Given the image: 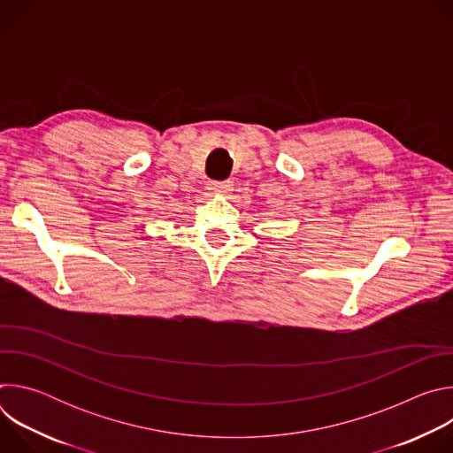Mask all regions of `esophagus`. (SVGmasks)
<instances>
[{
    "instance_id": "1",
    "label": "esophagus",
    "mask_w": 453,
    "mask_h": 453,
    "mask_svg": "<svg viewBox=\"0 0 453 453\" xmlns=\"http://www.w3.org/2000/svg\"><path fill=\"white\" fill-rule=\"evenodd\" d=\"M210 189L215 191V193H222V196H226V193H229L233 189V182L231 180H211L210 182Z\"/></svg>"
}]
</instances>
